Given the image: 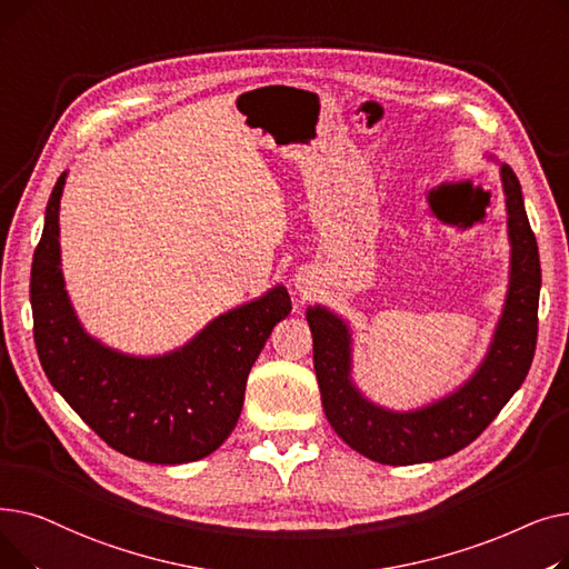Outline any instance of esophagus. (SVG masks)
<instances>
[{"label":"esophagus","mask_w":569,"mask_h":569,"mask_svg":"<svg viewBox=\"0 0 569 569\" xmlns=\"http://www.w3.org/2000/svg\"><path fill=\"white\" fill-rule=\"evenodd\" d=\"M313 286H316V281H313L311 272H300L295 277V288L302 297H309L313 292Z\"/></svg>","instance_id":"obj_1"}]
</instances>
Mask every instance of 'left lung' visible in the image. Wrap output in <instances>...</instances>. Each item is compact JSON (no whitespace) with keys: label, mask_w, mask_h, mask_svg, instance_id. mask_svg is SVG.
I'll list each match as a JSON object with an SVG mask.
<instances>
[{"label":"left lung","mask_w":569,"mask_h":569,"mask_svg":"<svg viewBox=\"0 0 569 569\" xmlns=\"http://www.w3.org/2000/svg\"><path fill=\"white\" fill-rule=\"evenodd\" d=\"M496 161V157L489 154ZM510 239V277L487 355L457 387L431 403L392 410L371 401L352 380V327L346 318L313 305L307 322L313 337V369L327 422L337 436L371 461L412 466L450 457L480 436L528 376L537 341V305L542 269L523 207L521 184L500 163Z\"/></svg>","instance_id":"1"}]
</instances>
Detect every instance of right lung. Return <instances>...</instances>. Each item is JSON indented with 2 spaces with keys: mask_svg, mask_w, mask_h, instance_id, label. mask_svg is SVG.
Wrapping results in <instances>:
<instances>
[{
  "mask_svg": "<svg viewBox=\"0 0 569 569\" xmlns=\"http://www.w3.org/2000/svg\"><path fill=\"white\" fill-rule=\"evenodd\" d=\"M59 174L34 251L29 300L41 367L54 390L112 450L147 463H189L219 450L244 406L247 378L274 325L290 313L277 283L228 309L163 355H129L89 335L62 272Z\"/></svg>",
  "mask_w": 569,
  "mask_h": 569,
  "instance_id": "right-lung-1",
  "label": "right lung"
}]
</instances>
